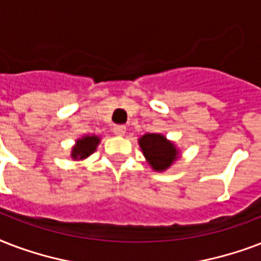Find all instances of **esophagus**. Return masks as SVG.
<instances>
[{
    "mask_svg": "<svg viewBox=\"0 0 261 261\" xmlns=\"http://www.w3.org/2000/svg\"><path fill=\"white\" fill-rule=\"evenodd\" d=\"M113 132H114L116 136H124L125 133H126V128L122 126V125H118V126H114V128H113Z\"/></svg>",
    "mask_w": 261,
    "mask_h": 261,
    "instance_id": "1",
    "label": "esophagus"
}]
</instances>
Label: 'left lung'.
<instances>
[{"label": "left lung", "instance_id": "left-lung-1", "mask_svg": "<svg viewBox=\"0 0 261 261\" xmlns=\"http://www.w3.org/2000/svg\"><path fill=\"white\" fill-rule=\"evenodd\" d=\"M145 161L155 171H166L181 156L179 149L162 133H145L139 139Z\"/></svg>", "mask_w": 261, "mask_h": 261}]
</instances>
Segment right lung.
Here are the masks:
<instances>
[{
  "label": "right lung",
  "instance_id": "add662e5",
  "mask_svg": "<svg viewBox=\"0 0 261 261\" xmlns=\"http://www.w3.org/2000/svg\"><path fill=\"white\" fill-rule=\"evenodd\" d=\"M100 143V137L96 135H86L76 140L70 151V158L73 161H84L96 151Z\"/></svg>",
  "mask_w": 261,
  "mask_h": 261
}]
</instances>
